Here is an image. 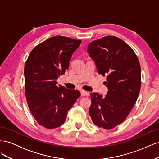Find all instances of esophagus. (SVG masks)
<instances>
[{"label": "esophagus", "instance_id": "1", "mask_svg": "<svg viewBox=\"0 0 159 159\" xmlns=\"http://www.w3.org/2000/svg\"><path fill=\"white\" fill-rule=\"evenodd\" d=\"M88 94H89V93H88L86 91H84V90H81V95L83 96V97H84V96L88 95Z\"/></svg>", "mask_w": 159, "mask_h": 159}]
</instances>
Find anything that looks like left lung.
I'll list each match as a JSON object with an SVG mask.
<instances>
[{"mask_svg":"<svg viewBox=\"0 0 159 159\" xmlns=\"http://www.w3.org/2000/svg\"><path fill=\"white\" fill-rule=\"evenodd\" d=\"M88 52L98 74L107 76L108 88L105 97L90 93L89 114L95 125L111 129L126 119L137 102L141 85L140 63L131 48L116 36L91 42Z\"/></svg>","mask_w":159,"mask_h":159,"instance_id":"8db88e82","label":"left lung"}]
</instances>
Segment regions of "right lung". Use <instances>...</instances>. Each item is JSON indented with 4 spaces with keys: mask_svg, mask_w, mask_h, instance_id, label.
<instances>
[{
    "mask_svg": "<svg viewBox=\"0 0 159 159\" xmlns=\"http://www.w3.org/2000/svg\"><path fill=\"white\" fill-rule=\"evenodd\" d=\"M81 42L65 36L51 37L37 45L26 61L24 73L28 106L37 123L45 128L63 125L68 111L81 95L78 90L56 85Z\"/></svg>",
    "mask_w": 159,
    "mask_h": 159,
    "instance_id": "right-lung-1",
    "label": "right lung"
}]
</instances>
